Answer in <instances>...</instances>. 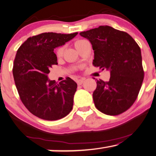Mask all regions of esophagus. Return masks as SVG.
Instances as JSON below:
<instances>
[{"mask_svg": "<svg viewBox=\"0 0 156 156\" xmlns=\"http://www.w3.org/2000/svg\"><path fill=\"white\" fill-rule=\"evenodd\" d=\"M83 81H84V79H80V80H76V83H77L78 85H81V84H82Z\"/></svg>", "mask_w": 156, "mask_h": 156, "instance_id": "esophagus-1", "label": "esophagus"}]
</instances>
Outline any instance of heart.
Instances as JSON below:
<instances>
[{"instance_id":"1","label":"heart","mask_w":156,"mask_h":156,"mask_svg":"<svg viewBox=\"0 0 156 156\" xmlns=\"http://www.w3.org/2000/svg\"><path fill=\"white\" fill-rule=\"evenodd\" d=\"M87 42H88L87 40L78 39V40H76L75 42H74V46H75V48L76 49H77V51H79ZM64 50H65V46H64L58 47V48L55 50L56 56H57L58 58L61 57V56L62 55V54H63V52H64Z\"/></svg>"}]
</instances>
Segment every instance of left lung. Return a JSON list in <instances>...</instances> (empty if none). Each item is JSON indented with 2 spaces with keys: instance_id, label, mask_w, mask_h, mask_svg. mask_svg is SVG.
<instances>
[{
  "instance_id": "1",
  "label": "left lung",
  "mask_w": 156,
  "mask_h": 156,
  "mask_svg": "<svg viewBox=\"0 0 156 156\" xmlns=\"http://www.w3.org/2000/svg\"><path fill=\"white\" fill-rule=\"evenodd\" d=\"M91 42L93 65L110 73L108 82L97 80L93 93L96 108L108 115L128 110L138 96L144 80L141 49L127 32L100 26L80 33Z\"/></svg>"
}]
</instances>
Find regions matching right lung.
I'll return each instance as SVG.
<instances>
[{
  "label": "right lung",
  "instance_id": "obj_1",
  "mask_svg": "<svg viewBox=\"0 0 156 156\" xmlns=\"http://www.w3.org/2000/svg\"><path fill=\"white\" fill-rule=\"evenodd\" d=\"M77 34L42 33L28 38L17 50L12 69L15 83L22 102L34 115L57 120L73 109L76 83L67 77L58 83L48 80V74L52 65L58 64L54 49Z\"/></svg>",
  "mask_w": 156,
  "mask_h": 156
}]
</instances>
